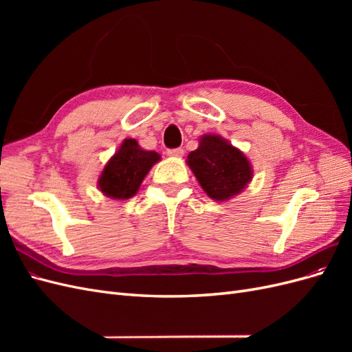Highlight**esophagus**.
Returning <instances> with one entry per match:
<instances>
[{
	"label": "esophagus",
	"instance_id": "34e87169",
	"mask_svg": "<svg viewBox=\"0 0 352 352\" xmlns=\"http://www.w3.org/2000/svg\"><path fill=\"white\" fill-rule=\"evenodd\" d=\"M167 154H168L170 157L179 158V157H182V155H184V148H172V150H168V151H167Z\"/></svg>",
	"mask_w": 352,
	"mask_h": 352
}]
</instances>
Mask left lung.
<instances>
[{
    "mask_svg": "<svg viewBox=\"0 0 352 352\" xmlns=\"http://www.w3.org/2000/svg\"><path fill=\"white\" fill-rule=\"evenodd\" d=\"M186 163L206 194L216 201L238 195L252 179L248 158L219 135H202Z\"/></svg>",
    "mask_w": 352,
    "mask_h": 352,
    "instance_id": "obj_1",
    "label": "left lung"
}]
</instances>
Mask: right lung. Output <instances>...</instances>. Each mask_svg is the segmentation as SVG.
Returning a JSON list of instances; mask_svg holds the SVG:
<instances>
[{"label": "right lung", "mask_w": 352, "mask_h": 352, "mask_svg": "<svg viewBox=\"0 0 352 352\" xmlns=\"http://www.w3.org/2000/svg\"><path fill=\"white\" fill-rule=\"evenodd\" d=\"M157 162H160V154L142 150L132 138L124 140L105 164L98 179V188L105 197L113 199L132 198Z\"/></svg>", "instance_id": "obj_1"}]
</instances>
